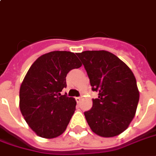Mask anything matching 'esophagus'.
Instances as JSON below:
<instances>
[{"label":"esophagus","instance_id":"esophagus-1","mask_svg":"<svg viewBox=\"0 0 156 156\" xmlns=\"http://www.w3.org/2000/svg\"><path fill=\"white\" fill-rule=\"evenodd\" d=\"M75 99H76V101L78 102V103H79L80 101H81V97H77V98H75Z\"/></svg>","mask_w":156,"mask_h":156}]
</instances>
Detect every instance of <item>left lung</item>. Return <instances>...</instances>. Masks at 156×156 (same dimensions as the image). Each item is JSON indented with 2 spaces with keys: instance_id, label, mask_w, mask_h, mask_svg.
<instances>
[{
  "instance_id": "left-lung-1",
  "label": "left lung",
  "mask_w": 156,
  "mask_h": 156,
  "mask_svg": "<svg viewBox=\"0 0 156 156\" xmlns=\"http://www.w3.org/2000/svg\"><path fill=\"white\" fill-rule=\"evenodd\" d=\"M98 92L91 110L84 112L91 130L102 137L118 136L127 129L136 112L139 90L130 68L110 52L83 51L77 54Z\"/></svg>"
}]
</instances>
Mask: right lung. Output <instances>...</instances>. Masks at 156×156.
I'll list each match as a JSON object with an SVG mask.
<instances>
[{
	"instance_id": "right-lung-1",
	"label": "right lung",
	"mask_w": 156,
	"mask_h": 156,
	"mask_svg": "<svg viewBox=\"0 0 156 156\" xmlns=\"http://www.w3.org/2000/svg\"><path fill=\"white\" fill-rule=\"evenodd\" d=\"M81 66L74 53L52 51L38 58L28 70L20 88V109L39 136L52 139L66 130L77 102L60 93L67 86L68 73Z\"/></svg>"
}]
</instances>
